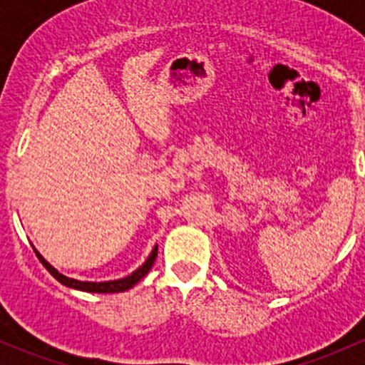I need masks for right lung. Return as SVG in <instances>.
I'll return each instance as SVG.
<instances>
[{
  "label": "right lung",
  "instance_id": "1",
  "mask_svg": "<svg viewBox=\"0 0 365 365\" xmlns=\"http://www.w3.org/2000/svg\"><path fill=\"white\" fill-rule=\"evenodd\" d=\"M157 247H159V245H155V247L152 249V252H150V256L146 257L145 263H143L138 270L132 272L130 275H127V277H123V279H116V281H102V282L77 281V279L67 277V275L60 274V272H58L56 268H54L53 264H51L49 261L42 256V254L36 251L35 247H33V251H35L36 257L40 259V263H42L47 270H49V274L53 275L56 281H60L61 284L67 286V288H73V289H79V292H88V293H120V292H127V289H130L132 286L138 284V282L141 281L146 274H148L150 268H152V264L155 263Z\"/></svg>",
  "mask_w": 365,
  "mask_h": 365
}]
</instances>
